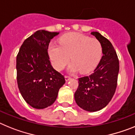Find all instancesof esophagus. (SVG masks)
Wrapping results in <instances>:
<instances>
[{
    "label": "esophagus",
    "mask_w": 135,
    "mask_h": 135,
    "mask_svg": "<svg viewBox=\"0 0 135 135\" xmlns=\"http://www.w3.org/2000/svg\"><path fill=\"white\" fill-rule=\"evenodd\" d=\"M71 79V77H69V76H68V75L65 76V80H66V81H68L70 80Z\"/></svg>",
    "instance_id": "1"
}]
</instances>
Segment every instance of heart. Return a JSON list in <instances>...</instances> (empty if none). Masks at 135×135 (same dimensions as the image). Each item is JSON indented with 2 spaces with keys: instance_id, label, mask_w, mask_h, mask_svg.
Wrapping results in <instances>:
<instances>
[{
  "instance_id": "b5f03b06",
  "label": "heart",
  "mask_w": 135,
  "mask_h": 135,
  "mask_svg": "<svg viewBox=\"0 0 135 135\" xmlns=\"http://www.w3.org/2000/svg\"><path fill=\"white\" fill-rule=\"evenodd\" d=\"M101 44L96 38L77 32H71L61 37L59 45L50 43L48 53L51 63L57 70H62L70 61L71 73L80 70L82 73L92 71L98 64L102 56Z\"/></svg>"
}]
</instances>
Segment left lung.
<instances>
[{
	"instance_id": "8db88e82",
	"label": "left lung",
	"mask_w": 135,
	"mask_h": 135,
	"mask_svg": "<svg viewBox=\"0 0 135 135\" xmlns=\"http://www.w3.org/2000/svg\"><path fill=\"white\" fill-rule=\"evenodd\" d=\"M91 35L101 44L103 56L92 74L78 79L75 100L81 108L93 112L106 107L114 95L119 65L118 55L111 42L98 32H92Z\"/></svg>"
}]
</instances>
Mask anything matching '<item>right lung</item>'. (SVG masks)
<instances>
[{
  "label": "right lung",
  "mask_w": 135,
  "mask_h": 135,
  "mask_svg": "<svg viewBox=\"0 0 135 135\" xmlns=\"http://www.w3.org/2000/svg\"><path fill=\"white\" fill-rule=\"evenodd\" d=\"M59 32L37 30L27 38L16 58L17 81L22 97L35 109H44L56 100L65 83L64 75L51 66L47 50Z\"/></svg>",
  "instance_id": "add662e5"
}]
</instances>
